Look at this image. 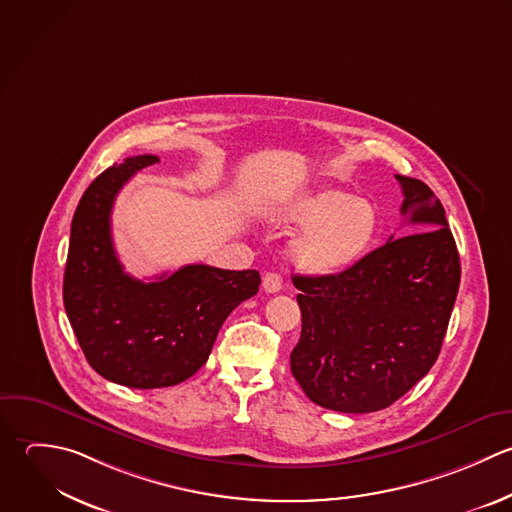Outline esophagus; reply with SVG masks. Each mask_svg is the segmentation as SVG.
<instances>
[{
	"instance_id": "esophagus-1",
	"label": "esophagus",
	"mask_w": 512,
	"mask_h": 512,
	"mask_svg": "<svg viewBox=\"0 0 512 512\" xmlns=\"http://www.w3.org/2000/svg\"><path fill=\"white\" fill-rule=\"evenodd\" d=\"M263 289L267 293H279L283 289V277L279 273H267L263 277Z\"/></svg>"
}]
</instances>
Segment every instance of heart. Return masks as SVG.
I'll return each instance as SVG.
<instances>
[{"label": "heart", "mask_w": 512, "mask_h": 512, "mask_svg": "<svg viewBox=\"0 0 512 512\" xmlns=\"http://www.w3.org/2000/svg\"><path fill=\"white\" fill-rule=\"evenodd\" d=\"M283 223L301 227L289 245L295 267L307 275L333 277L355 267L379 235V209L363 195L327 187L287 201Z\"/></svg>", "instance_id": "heart-1"}]
</instances>
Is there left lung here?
Segmentation results:
<instances>
[{"label":"left lung","instance_id":"left-lung-1","mask_svg":"<svg viewBox=\"0 0 512 512\" xmlns=\"http://www.w3.org/2000/svg\"><path fill=\"white\" fill-rule=\"evenodd\" d=\"M397 181L409 235H391L345 273L293 275L303 325L291 373L331 411L375 413L413 389L435 365L455 307L461 261L445 207L423 181Z\"/></svg>","mask_w":512,"mask_h":512}]
</instances>
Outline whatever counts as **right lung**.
I'll use <instances>...</instances> for the list:
<instances>
[{
	"label": "right lung",
	"instance_id": "obj_1",
	"mask_svg": "<svg viewBox=\"0 0 512 512\" xmlns=\"http://www.w3.org/2000/svg\"><path fill=\"white\" fill-rule=\"evenodd\" d=\"M157 155L127 157L83 193L63 275V305L87 363L129 389H161L195 375L229 313L257 295V271L185 265L141 281L123 271L111 239L119 189Z\"/></svg>",
	"mask_w": 512,
	"mask_h": 512
}]
</instances>
